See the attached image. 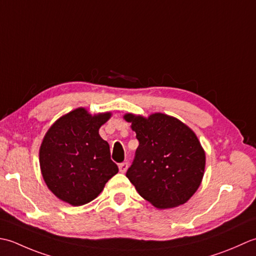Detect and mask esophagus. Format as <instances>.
Wrapping results in <instances>:
<instances>
[{"label": "esophagus", "instance_id": "1", "mask_svg": "<svg viewBox=\"0 0 256 256\" xmlns=\"http://www.w3.org/2000/svg\"><path fill=\"white\" fill-rule=\"evenodd\" d=\"M128 169V162H122L119 164V171L122 172V174H124V172L127 171Z\"/></svg>", "mask_w": 256, "mask_h": 256}]
</instances>
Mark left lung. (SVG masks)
Masks as SVG:
<instances>
[{
  "label": "left lung",
  "mask_w": 256,
  "mask_h": 256,
  "mask_svg": "<svg viewBox=\"0 0 256 256\" xmlns=\"http://www.w3.org/2000/svg\"><path fill=\"white\" fill-rule=\"evenodd\" d=\"M124 119L139 142L126 174L129 181L154 208L184 204L199 189L206 169V151L194 130L162 112H128Z\"/></svg>",
  "instance_id": "8db88e82"
}]
</instances>
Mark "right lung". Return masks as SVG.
Returning a JSON list of instances; mask_svg holds the SVG:
<instances>
[{"label": "right lung", "instance_id": "1", "mask_svg": "<svg viewBox=\"0 0 256 256\" xmlns=\"http://www.w3.org/2000/svg\"><path fill=\"white\" fill-rule=\"evenodd\" d=\"M110 112L92 114L84 107L62 114L45 134L40 166L46 186L60 200L80 206L92 201L118 172L99 128Z\"/></svg>", "mask_w": 256, "mask_h": 256}]
</instances>
